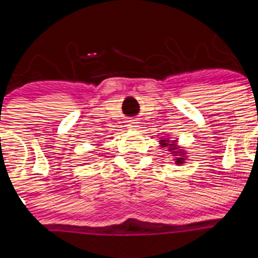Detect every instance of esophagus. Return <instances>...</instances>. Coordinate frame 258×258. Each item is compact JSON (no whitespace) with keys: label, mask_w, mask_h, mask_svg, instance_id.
I'll return each instance as SVG.
<instances>
[{"label":"esophagus","mask_w":258,"mask_h":258,"mask_svg":"<svg viewBox=\"0 0 258 258\" xmlns=\"http://www.w3.org/2000/svg\"><path fill=\"white\" fill-rule=\"evenodd\" d=\"M129 127H137V122L136 120H129V125H127Z\"/></svg>","instance_id":"1"}]
</instances>
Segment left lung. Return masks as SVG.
Segmentation results:
<instances>
[{
    "label": "left lung",
    "mask_w": 258,
    "mask_h": 258,
    "mask_svg": "<svg viewBox=\"0 0 258 258\" xmlns=\"http://www.w3.org/2000/svg\"><path fill=\"white\" fill-rule=\"evenodd\" d=\"M160 143H161V146H163V147H169V151H172L173 154H174V156H177V154H179L181 155V151H177V146H175V141H172V142H170V141H168V140H161L160 141ZM183 155V154H182ZM184 159L183 157H177V159H175V164H183L184 163Z\"/></svg>",
    "instance_id": "1"
}]
</instances>
